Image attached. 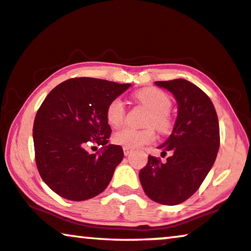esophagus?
I'll return each mask as SVG.
<instances>
[{
    "mask_svg": "<svg viewBox=\"0 0 251 251\" xmlns=\"http://www.w3.org/2000/svg\"><path fill=\"white\" fill-rule=\"evenodd\" d=\"M123 149H124V154H125L126 156H127V155H128V154L131 153V151H132V149H129V148H126V147H124Z\"/></svg>",
    "mask_w": 251,
    "mask_h": 251,
    "instance_id": "obj_1",
    "label": "esophagus"
}]
</instances>
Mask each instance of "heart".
Wrapping results in <instances>:
<instances>
[{
    "label": "heart",
    "instance_id": "obj_1",
    "mask_svg": "<svg viewBox=\"0 0 251 251\" xmlns=\"http://www.w3.org/2000/svg\"><path fill=\"white\" fill-rule=\"evenodd\" d=\"M136 97L140 102L151 110L146 125L153 126L158 131L164 132L169 128V110L171 100L169 95L156 88H147L136 93ZM106 120L111 126L122 125L125 118V104L120 97L113 98L106 107ZM155 139V133L151 127L135 129L129 126H124L115 132L112 141L123 147L134 149L141 146L151 144Z\"/></svg>",
    "mask_w": 251,
    "mask_h": 251
}]
</instances>
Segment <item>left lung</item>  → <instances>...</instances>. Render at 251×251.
<instances>
[{
	"label": "left lung",
	"mask_w": 251,
	"mask_h": 251,
	"mask_svg": "<svg viewBox=\"0 0 251 251\" xmlns=\"http://www.w3.org/2000/svg\"><path fill=\"white\" fill-rule=\"evenodd\" d=\"M177 102V118L169 138L158 146L167 162L154 156L139 173L142 189L151 201L178 205L190 198L213 167L220 146L218 116L214 105L201 88L184 78L156 81Z\"/></svg>",
	"instance_id": "left-lung-1"
}]
</instances>
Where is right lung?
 Returning <instances> with one entry per match:
<instances>
[{
	"label": "right lung",
	"mask_w": 251,
	"mask_h": 251,
	"mask_svg": "<svg viewBox=\"0 0 251 251\" xmlns=\"http://www.w3.org/2000/svg\"><path fill=\"white\" fill-rule=\"evenodd\" d=\"M129 87L76 77L56 85L44 100L33 124L36 163L44 182L62 198L87 201L109 185L124 151L118 145H107L106 107ZM91 142L102 146V153H87Z\"/></svg>",
	"instance_id": "add662e5"
}]
</instances>
